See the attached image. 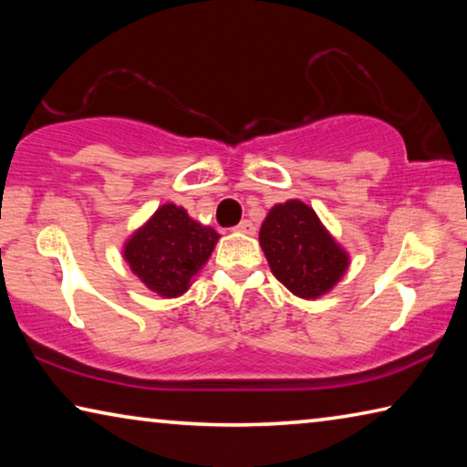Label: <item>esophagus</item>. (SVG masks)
<instances>
[{"instance_id": "obj_1", "label": "esophagus", "mask_w": 467, "mask_h": 467, "mask_svg": "<svg viewBox=\"0 0 467 467\" xmlns=\"http://www.w3.org/2000/svg\"><path fill=\"white\" fill-rule=\"evenodd\" d=\"M236 233H243V234H255V224L251 223V220H243V223L234 228Z\"/></svg>"}]
</instances>
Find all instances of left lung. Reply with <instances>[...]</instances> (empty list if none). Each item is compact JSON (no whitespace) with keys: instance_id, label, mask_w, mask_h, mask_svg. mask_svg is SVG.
Instances as JSON below:
<instances>
[{"instance_id":"left-lung-1","label":"left lung","mask_w":467,"mask_h":467,"mask_svg":"<svg viewBox=\"0 0 467 467\" xmlns=\"http://www.w3.org/2000/svg\"><path fill=\"white\" fill-rule=\"evenodd\" d=\"M259 244L275 280L292 295L315 300L336 288L350 265V253L336 241L309 203H275L259 228Z\"/></svg>"}]
</instances>
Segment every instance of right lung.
Returning <instances> with one entry per match:
<instances>
[{"mask_svg": "<svg viewBox=\"0 0 467 467\" xmlns=\"http://www.w3.org/2000/svg\"><path fill=\"white\" fill-rule=\"evenodd\" d=\"M220 234L177 203H162L123 243V259L148 290L162 298L183 296L208 264Z\"/></svg>", "mask_w": 467, "mask_h": 467, "instance_id": "obj_1", "label": "right lung"}]
</instances>
